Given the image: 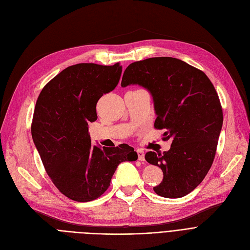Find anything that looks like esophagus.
<instances>
[{"instance_id": "1", "label": "esophagus", "mask_w": 250, "mask_h": 250, "mask_svg": "<svg viewBox=\"0 0 250 250\" xmlns=\"http://www.w3.org/2000/svg\"><path fill=\"white\" fill-rule=\"evenodd\" d=\"M137 154H138V159L140 161L145 160V154H144V152L142 150H137Z\"/></svg>"}]
</instances>
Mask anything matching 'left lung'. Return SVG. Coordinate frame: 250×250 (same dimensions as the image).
Returning <instances> with one entry per match:
<instances>
[{
	"label": "left lung",
	"mask_w": 250,
	"mask_h": 250,
	"mask_svg": "<svg viewBox=\"0 0 250 250\" xmlns=\"http://www.w3.org/2000/svg\"><path fill=\"white\" fill-rule=\"evenodd\" d=\"M122 87L139 85L153 97L156 128L171 147L163 154L148 152L145 159L163 171L154 191L178 199L192 191L211 168L223 125L215 87L207 75L175 58H150L130 63Z\"/></svg>",
	"instance_id": "8db88e82"
}]
</instances>
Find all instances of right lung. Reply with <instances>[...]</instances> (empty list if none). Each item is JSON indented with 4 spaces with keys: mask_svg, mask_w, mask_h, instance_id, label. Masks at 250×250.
Wrapping results in <instances>:
<instances>
[{
    "mask_svg": "<svg viewBox=\"0 0 250 250\" xmlns=\"http://www.w3.org/2000/svg\"><path fill=\"white\" fill-rule=\"evenodd\" d=\"M122 71L120 62L77 63L50 80L37 98L34 145L51 181L73 201L96 200L109 188L118 165L138 159L126 144L102 150L88 134V124L97 120V101L117 86Z\"/></svg>",
    "mask_w": 250,
    "mask_h": 250,
    "instance_id": "1",
    "label": "right lung"
}]
</instances>
